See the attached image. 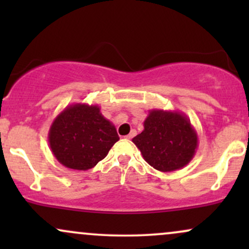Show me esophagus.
<instances>
[{"instance_id": "esophagus-1", "label": "esophagus", "mask_w": 249, "mask_h": 249, "mask_svg": "<svg viewBox=\"0 0 249 249\" xmlns=\"http://www.w3.org/2000/svg\"><path fill=\"white\" fill-rule=\"evenodd\" d=\"M136 134H137V131L136 130H131V132L128 133L127 136H125V138H126V139H132L133 137L136 136Z\"/></svg>"}]
</instances>
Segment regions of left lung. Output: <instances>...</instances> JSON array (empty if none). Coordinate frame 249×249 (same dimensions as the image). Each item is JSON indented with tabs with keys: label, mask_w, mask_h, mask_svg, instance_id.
I'll list each match as a JSON object with an SVG mask.
<instances>
[{
	"label": "left lung",
	"mask_w": 249,
	"mask_h": 249,
	"mask_svg": "<svg viewBox=\"0 0 249 249\" xmlns=\"http://www.w3.org/2000/svg\"><path fill=\"white\" fill-rule=\"evenodd\" d=\"M147 164L160 172L185 167L198 148V134L179 111H148L144 130L132 139Z\"/></svg>",
	"instance_id": "left-lung-1"
}]
</instances>
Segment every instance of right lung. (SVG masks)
I'll list each match as a JSON object with an SVG mask.
<instances>
[{
    "label": "right lung",
    "instance_id": "right-lung-1",
    "mask_svg": "<svg viewBox=\"0 0 249 249\" xmlns=\"http://www.w3.org/2000/svg\"><path fill=\"white\" fill-rule=\"evenodd\" d=\"M48 141L51 152L63 166L87 171L107 156L119 137L98 105L76 103L53 119Z\"/></svg>",
    "mask_w": 249,
    "mask_h": 249
}]
</instances>
